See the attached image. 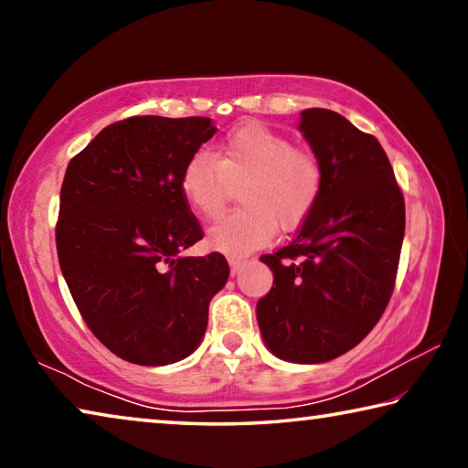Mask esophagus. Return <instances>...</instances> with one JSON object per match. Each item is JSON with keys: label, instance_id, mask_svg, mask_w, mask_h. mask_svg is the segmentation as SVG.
Instances as JSON below:
<instances>
[{"label": "esophagus", "instance_id": "esophagus-1", "mask_svg": "<svg viewBox=\"0 0 468 468\" xmlns=\"http://www.w3.org/2000/svg\"><path fill=\"white\" fill-rule=\"evenodd\" d=\"M248 262V260L245 258H241V256H229V266H231V272L235 274L237 271H239V268Z\"/></svg>", "mask_w": 468, "mask_h": 468}]
</instances>
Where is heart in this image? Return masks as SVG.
<instances>
[{
  "mask_svg": "<svg viewBox=\"0 0 468 468\" xmlns=\"http://www.w3.org/2000/svg\"><path fill=\"white\" fill-rule=\"evenodd\" d=\"M243 208L208 231L212 248L248 253L272 239L274 229H292L310 217L324 186V169L310 150L266 125L248 123L229 133L217 154L196 153L181 171L179 187L196 215L215 220L231 186H239Z\"/></svg>",
  "mask_w": 468,
  "mask_h": 468,
  "instance_id": "b5f03b06",
  "label": "heart"
}]
</instances>
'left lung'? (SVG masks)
<instances>
[{
    "label": "left lung",
    "instance_id": "left-lung-1",
    "mask_svg": "<svg viewBox=\"0 0 468 468\" xmlns=\"http://www.w3.org/2000/svg\"><path fill=\"white\" fill-rule=\"evenodd\" d=\"M299 130L324 186L295 239L264 253L272 289L258 301L264 343L284 361L324 363L351 351L392 297L405 197L379 142L330 109H305Z\"/></svg>",
    "mask_w": 468,
    "mask_h": 468
}]
</instances>
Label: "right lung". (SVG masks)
<instances>
[{"label":"right lung","instance_id":"obj_1","mask_svg":"<svg viewBox=\"0 0 468 468\" xmlns=\"http://www.w3.org/2000/svg\"><path fill=\"white\" fill-rule=\"evenodd\" d=\"M215 132L208 117H128L66 169L55 225L63 279L92 335L130 363L194 353L229 279L223 253L181 256L204 237L181 171Z\"/></svg>","mask_w":468,"mask_h":468}]
</instances>
